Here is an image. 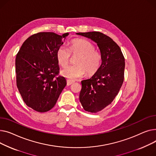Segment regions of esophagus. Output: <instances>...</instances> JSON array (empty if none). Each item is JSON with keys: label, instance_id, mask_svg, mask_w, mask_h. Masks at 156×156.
<instances>
[{"label": "esophagus", "instance_id": "34e87169", "mask_svg": "<svg viewBox=\"0 0 156 156\" xmlns=\"http://www.w3.org/2000/svg\"><path fill=\"white\" fill-rule=\"evenodd\" d=\"M74 81L68 79V80H67V86H70V85H71V84H72L73 83H74Z\"/></svg>", "mask_w": 156, "mask_h": 156}]
</instances>
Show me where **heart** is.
Segmentation results:
<instances>
[{"mask_svg": "<svg viewBox=\"0 0 156 156\" xmlns=\"http://www.w3.org/2000/svg\"><path fill=\"white\" fill-rule=\"evenodd\" d=\"M70 54L79 55L75 62L76 65L69 66L61 71L62 76L70 79L80 78L86 74V72L89 75L94 74L101 64V53L95 50L92 42L85 39L73 40L69 48L66 45H61L58 48L56 57L60 66L66 67L68 66Z\"/></svg>", "mask_w": 156, "mask_h": 156, "instance_id": "1", "label": "heart"}]
</instances>
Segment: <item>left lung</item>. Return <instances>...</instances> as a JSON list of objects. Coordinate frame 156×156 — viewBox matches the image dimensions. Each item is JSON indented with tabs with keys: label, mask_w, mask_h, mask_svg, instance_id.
Returning a JSON list of instances; mask_svg holds the SVG:
<instances>
[{
	"label": "left lung",
	"mask_w": 156,
	"mask_h": 156,
	"mask_svg": "<svg viewBox=\"0 0 156 156\" xmlns=\"http://www.w3.org/2000/svg\"><path fill=\"white\" fill-rule=\"evenodd\" d=\"M97 43L102 55L98 71L90 79L81 81L80 102L84 110L97 113L110 105L124 80L125 58L119 46L109 36L98 32L78 33Z\"/></svg>",
	"instance_id": "left-lung-1"
}]
</instances>
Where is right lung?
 <instances>
[{
    "label": "right lung",
    "mask_w": 156,
    "mask_h": 156,
    "mask_svg": "<svg viewBox=\"0 0 156 156\" xmlns=\"http://www.w3.org/2000/svg\"><path fill=\"white\" fill-rule=\"evenodd\" d=\"M68 35L52 32L33 34L17 54V87L26 105L36 112L50 110L67 84L65 77L58 76L56 52Z\"/></svg>",
    "instance_id": "add662e5"
}]
</instances>
